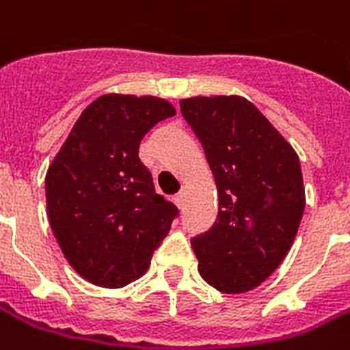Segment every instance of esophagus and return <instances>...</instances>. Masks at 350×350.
I'll return each mask as SVG.
<instances>
[{"label": "esophagus", "mask_w": 350, "mask_h": 350, "mask_svg": "<svg viewBox=\"0 0 350 350\" xmlns=\"http://www.w3.org/2000/svg\"><path fill=\"white\" fill-rule=\"evenodd\" d=\"M174 203L178 204V208H183V206H185V192H180V194L176 196Z\"/></svg>", "instance_id": "34e87169"}]
</instances>
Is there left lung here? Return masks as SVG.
Wrapping results in <instances>:
<instances>
[{
  "label": "left lung",
  "instance_id": "1",
  "mask_svg": "<svg viewBox=\"0 0 350 350\" xmlns=\"http://www.w3.org/2000/svg\"><path fill=\"white\" fill-rule=\"evenodd\" d=\"M180 107L219 198L212 228L190 239L198 268L223 293H244L273 273L293 244L306 206L300 160L243 96H192Z\"/></svg>",
  "mask_w": 350,
  "mask_h": 350
}]
</instances>
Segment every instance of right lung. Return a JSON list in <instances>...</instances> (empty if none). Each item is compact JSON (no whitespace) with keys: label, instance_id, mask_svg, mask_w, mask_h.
Segmentation results:
<instances>
[{"label":"right lung","instance_id":"add662e5","mask_svg":"<svg viewBox=\"0 0 350 350\" xmlns=\"http://www.w3.org/2000/svg\"><path fill=\"white\" fill-rule=\"evenodd\" d=\"M176 115L158 96L102 95L82 111L46 172L50 226L77 273L102 288L140 278L180 215L138 158L144 136Z\"/></svg>","mask_w":350,"mask_h":350}]
</instances>
